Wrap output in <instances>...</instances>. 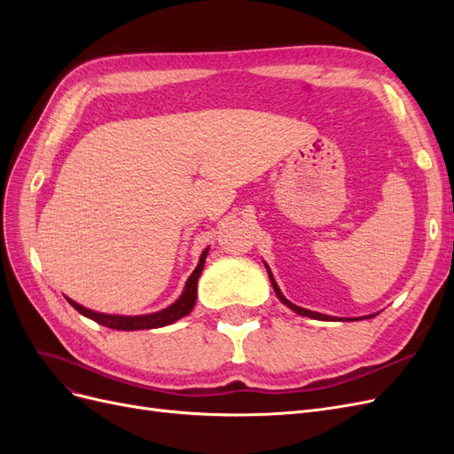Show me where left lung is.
Instances as JSON below:
<instances>
[{
	"label": "left lung",
	"instance_id": "1",
	"mask_svg": "<svg viewBox=\"0 0 454 454\" xmlns=\"http://www.w3.org/2000/svg\"><path fill=\"white\" fill-rule=\"evenodd\" d=\"M263 263H265V261H263ZM265 269H267V272H269V278H270V284H272V287H274V294H277V297L282 301V303H284L287 309H292V310L297 312L299 316H307V318H314V320H337V318H332V316H325V314H322V312H314V310H309V309H303V307H297V305L292 303V301H287V299L284 297V294L280 292V287H278L277 280H274L272 272H270V269H269L267 263H265ZM373 316H377V314H369V316H365V318H373ZM354 320H362V318H354Z\"/></svg>",
	"mask_w": 454,
	"mask_h": 454
}]
</instances>
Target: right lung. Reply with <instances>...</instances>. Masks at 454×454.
<instances>
[{
  "instance_id": "right-lung-1",
  "label": "right lung",
  "mask_w": 454,
  "mask_h": 454,
  "mask_svg": "<svg viewBox=\"0 0 454 454\" xmlns=\"http://www.w3.org/2000/svg\"><path fill=\"white\" fill-rule=\"evenodd\" d=\"M208 250L206 248L200 254L199 263L195 267V270L191 272V277L185 282V287L182 295L177 297L174 303L167 309L157 310V312H151V314H138V316H125V314H104V312H96L90 310L83 305L75 303V301L67 299V303H70L79 314L87 316V318L98 322L106 327H112V329H121V332H136V329H155V327H162V325H170L174 322H177L184 316H187L191 310L195 307V301H197V282L200 272L204 269V261L206 255H208Z\"/></svg>"
}]
</instances>
